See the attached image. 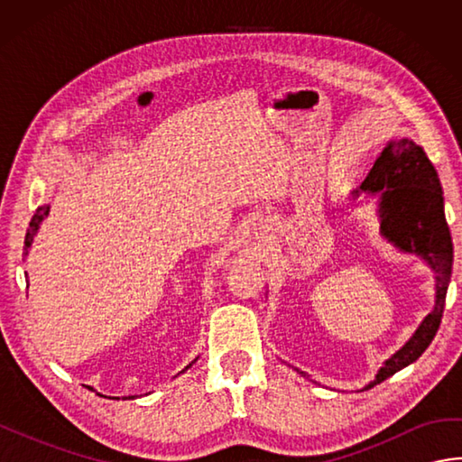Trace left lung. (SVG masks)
Listing matches in <instances>:
<instances>
[{"mask_svg":"<svg viewBox=\"0 0 462 462\" xmlns=\"http://www.w3.org/2000/svg\"><path fill=\"white\" fill-rule=\"evenodd\" d=\"M361 190L379 194L383 234L401 250L423 256L437 273L433 313H429L407 346L379 369L373 381V385H377L413 363L433 341L445 311L447 288L453 270V240L445 218L443 189L437 171L425 151L413 141L401 139L389 143L363 180Z\"/></svg>","mask_w":462,"mask_h":462,"instance_id":"left-lung-1","label":"left lung"}]
</instances>
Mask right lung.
I'll return each mask as SVG.
<instances>
[{"label":"right lung","mask_w":462,"mask_h":462,"mask_svg":"<svg viewBox=\"0 0 462 462\" xmlns=\"http://www.w3.org/2000/svg\"><path fill=\"white\" fill-rule=\"evenodd\" d=\"M49 214V206H39L37 208V212L33 214V218H32V222H29V230H27V234H25V246H23V254H27V248L32 246V242H33V236H35V232H37V228H39V224H42V220L45 218V216ZM190 367V365H189Z\"/></svg>","instance_id":"1"}]
</instances>
